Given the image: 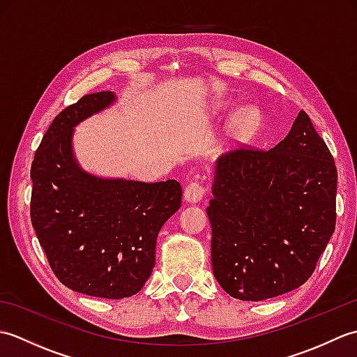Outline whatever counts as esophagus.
I'll return each mask as SVG.
<instances>
[{
	"label": "esophagus",
	"mask_w": 357,
	"mask_h": 357,
	"mask_svg": "<svg viewBox=\"0 0 357 357\" xmlns=\"http://www.w3.org/2000/svg\"><path fill=\"white\" fill-rule=\"evenodd\" d=\"M204 193H206V188H204L199 181H192V183H188L185 187L184 199L188 202H198L202 199Z\"/></svg>",
	"instance_id": "esophagus-1"
}]
</instances>
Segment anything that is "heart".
Listing matches in <instances>:
<instances>
[{
	"label": "heart",
	"instance_id": "1",
	"mask_svg": "<svg viewBox=\"0 0 357 357\" xmlns=\"http://www.w3.org/2000/svg\"><path fill=\"white\" fill-rule=\"evenodd\" d=\"M231 107L230 104L227 102H218L211 113L213 115H222V113H227ZM262 123V115L261 110L257 107H253V105H247V107H242L234 113V116L231 118L230 123V135L231 138L238 139V141H248L252 139L253 136L259 130Z\"/></svg>",
	"mask_w": 357,
	"mask_h": 357
}]
</instances>
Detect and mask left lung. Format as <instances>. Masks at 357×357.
Segmentation results:
<instances>
[{"mask_svg": "<svg viewBox=\"0 0 357 357\" xmlns=\"http://www.w3.org/2000/svg\"><path fill=\"white\" fill-rule=\"evenodd\" d=\"M336 185L335 159L304 110L273 149L219 158L207 207L219 285L264 301L307 282L335 231Z\"/></svg>", "mask_w": 357, "mask_h": 357, "instance_id": "8db88e82", "label": "left lung"}]
</instances>
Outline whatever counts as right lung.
<instances>
[{
    "label": "right lung",
    "mask_w": 357,
    "mask_h": 357,
    "mask_svg": "<svg viewBox=\"0 0 357 357\" xmlns=\"http://www.w3.org/2000/svg\"><path fill=\"white\" fill-rule=\"evenodd\" d=\"M115 101L82 96L52 121L30 178V221L52 271L72 290L105 299L136 294L155 267L156 238L183 199L178 181L101 179L79 169L73 127Z\"/></svg>",
    "instance_id": "1"
}]
</instances>
